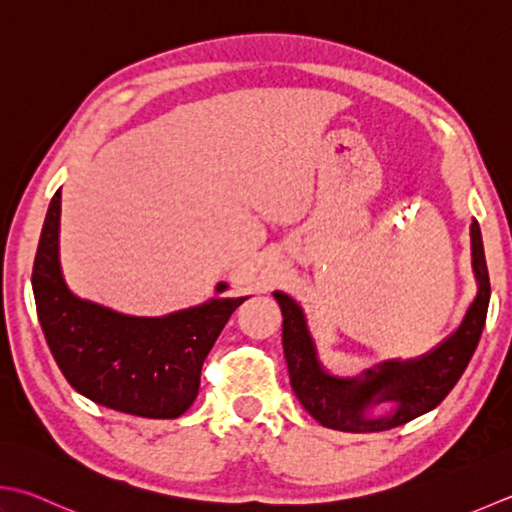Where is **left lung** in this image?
<instances>
[{
    "label": "left lung",
    "instance_id": "8db88e82",
    "mask_svg": "<svg viewBox=\"0 0 512 512\" xmlns=\"http://www.w3.org/2000/svg\"><path fill=\"white\" fill-rule=\"evenodd\" d=\"M470 242H473V268L479 290L462 326L433 353L413 362H386L379 370H368L364 379H337L326 375L317 364L302 308L284 293H275L284 315L282 342L290 386L299 404L315 422L333 430H346V433H379V430L408 424L410 419L444 402L475 353L488 313L490 282L477 222L470 226ZM386 398L398 404L393 414L379 420L365 417L370 405Z\"/></svg>",
    "mask_w": 512,
    "mask_h": 512
}]
</instances>
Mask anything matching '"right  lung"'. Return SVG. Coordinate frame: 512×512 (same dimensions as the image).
<instances>
[{
  "mask_svg": "<svg viewBox=\"0 0 512 512\" xmlns=\"http://www.w3.org/2000/svg\"><path fill=\"white\" fill-rule=\"evenodd\" d=\"M62 190L50 199L33 264L39 324L66 382L106 408L175 419L193 406L204 359L246 297L215 299L164 319H137L77 299L59 273ZM226 286L219 284L217 290Z\"/></svg>",
  "mask_w": 512,
  "mask_h": 512,
  "instance_id": "right-lung-1",
  "label": "right lung"
}]
</instances>
